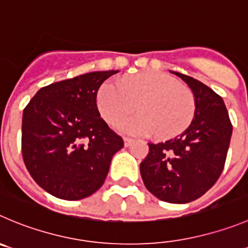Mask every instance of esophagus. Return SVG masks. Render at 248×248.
<instances>
[{"instance_id":"34e87169","label":"esophagus","mask_w":248,"mask_h":248,"mask_svg":"<svg viewBox=\"0 0 248 248\" xmlns=\"http://www.w3.org/2000/svg\"><path fill=\"white\" fill-rule=\"evenodd\" d=\"M124 147H129V145L133 143V140L132 138H128V137H124Z\"/></svg>"}]
</instances>
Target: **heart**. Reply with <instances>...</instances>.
<instances>
[{"label": "heart", "mask_w": 248, "mask_h": 248, "mask_svg": "<svg viewBox=\"0 0 248 248\" xmlns=\"http://www.w3.org/2000/svg\"><path fill=\"white\" fill-rule=\"evenodd\" d=\"M96 104L101 116L113 124L135 112L140 115L119 124L128 135L172 138L191 124L196 112L193 93L179 80L159 72H144L121 82L108 80L100 87Z\"/></svg>", "instance_id": "1"}]
</instances>
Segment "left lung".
I'll return each mask as SVG.
<instances>
[{
	"label": "left lung",
	"mask_w": 248,
	"mask_h": 248,
	"mask_svg": "<svg viewBox=\"0 0 248 248\" xmlns=\"http://www.w3.org/2000/svg\"><path fill=\"white\" fill-rule=\"evenodd\" d=\"M191 88L196 112L191 124L175 138L148 143L149 153L140 163L145 187L169 203L197 200L223 172L232 124L221 96L200 80L171 72Z\"/></svg>",
	"instance_id": "obj_1"
}]
</instances>
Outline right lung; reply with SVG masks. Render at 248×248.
Listing matches in <instances>:
<instances>
[{
	"label": "right lung",
	"mask_w": 248,
	"mask_h": 248,
	"mask_svg": "<svg viewBox=\"0 0 248 248\" xmlns=\"http://www.w3.org/2000/svg\"><path fill=\"white\" fill-rule=\"evenodd\" d=\"M119 71L90 72L38 90L23 111L22 154L34 181L78 201L103 186L124 140L100 117L96 94Z\"/></svg>",
	"instance_id": "right-lung-1"
}]
</instances>
